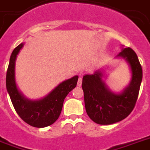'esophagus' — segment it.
<instances>
[{"label": "esophagus", "instance_id": "34e87169", "mask_svg": "<svg viewBox=\"0 0 150 150\" xmlns=\"http://www.w3.org/2000/svg\"><path fill=\"white\" fill-rule=\"evenodd\" d=\"M82 80H83V79H82L81 76H80V77H79V79H78V82H77L78 86H80L82 85Z\"/></svg>", "mask_w": 150, "mask_h": 150}]
</instances>
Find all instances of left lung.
Here are the masks:
<instances>
[{"instance_id":"8db88e82","label":"left lung","mask_w":150,"mask_h":150,"mask_svg":"<svg viewBox=\"0 0 150 150\" xmlns=\"http://www.w3.org/2000/svg\"><path fill=\"white\" fill-rule=\"evenodd\" d=\"M119 57L125 58L131 69V80L121 94H115L102 81L103 73L96 70L83 77L85 108L88 116L98 125H112L126 118L135 107L143 78L142 67L134 50H121Z\"/></svg>"}]
</instances>
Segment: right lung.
I'll return each mask as SVG.
<instances>
[{
	"mask_svg": "<svg viewBox=\"0 0 150 150\" xmlns=\"http://www.w3.org/2000/svg\"><path fill=\"white\" fill-rule=\"evenodd\" d=\"M23 46V43L19 45L11 54L6 76L7 92L15 111L23 121L35 127H48L59 117L64 98L76 87L78 76L62 82L47 96L40 100H28L18 91L15 83V61Z\"/></svg>",
	"mask_w": 150,
	"mask_h": 150,
	"instance_id": "1",
	"label": "right lung"
}]
</instances>
